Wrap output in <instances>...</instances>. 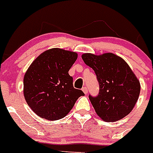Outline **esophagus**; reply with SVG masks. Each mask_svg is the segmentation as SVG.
<instances>
[{
  "label": "esophagus",
  "mask_w": 153,
  "mask_h": 153,
  "mask_svg": "<svg viewBox=\"0 0 153 153\" xmlns=\"http://www.w3.org/2000/svg\"><path fill=\"white\" fill-rule=\"evenodd\" d=\"M82 91H83V93H84V94H88V89H87V88H86V87H83L82 88Z\"/></svg>",
  "instance_id": "esophagus-1"
}]
</instances>
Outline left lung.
Here are the masks:
<instances>
[{"mask_svg":"<svg viewBox=\"0 0 153 153\" xmlns=\"http://www.w3.org/2000/svg\"><path fill=\"white\" fill-rule=\"evenodd\" d=\"M82 58L94 71L100 85L97 97L89 96L98 116L115 122L128 115L138 100L141 85L127 63L111 53H84Z\"/></svg>","mask_w":153,"mask_h":153,"instance_id":"8db88e82","label":"left lung"}]
</instances>
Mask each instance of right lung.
I'll list each match as a JSON object with an SVG mask.
<instances>
[{
    "instance_id": "right-lung-1",
    "label": "right lung",
    "mask_w": 153,
    "mask_h": 153,
    "mask_svg": "<svg viewBox=\"0 0 153 153\" xmlns=\"http://www.w3.org/2000/svg\"><path fill=\"white\" fill-rule=\"evenodd\" d=\"M75 52L53 48L36 58L24 74L23 94L27 105L36 115L54 121L65 117L81 96L68 74L76 61Z\"/></svg>"
}]
</instances>
